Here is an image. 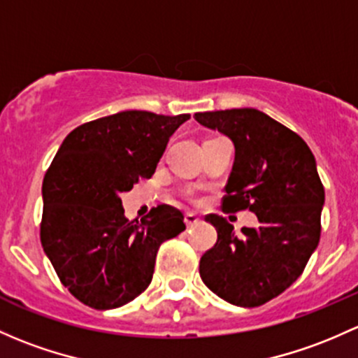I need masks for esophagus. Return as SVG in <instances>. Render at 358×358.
Segmentation results:
<instances>
[{
	"label": "esophagus",
	"instance_id": "esophagus-1",
	"mask_svg": "<svg viewBox=\"0 0 358 358\" xmlns=\"http://www.w3.org/2000/svg\"><path fill=\"white\" fill-rule=\"evenodd\" d=\"M201 223V217L197 216L195 213H185V224L187 227H195V224Z\"/></svg>",
	"mask_w": 358,
	"mask_h": 358
}]
</instances>
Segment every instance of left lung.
Segmentation results:
<instances>
[{
  "mask_svg": "<svg viewBox=\"0 0 358 358\" xmlns=\"http://www.w3.org/2000/svg\"><path fill=\"white\" fill-rule=\"evenodd\" d=\"M194 118L235 145L223 210L248 209L259 220L257 228L236 235L223 216H206L217 242L202 255L199 273L227 302L259 307L295 283L319 245L324 187L315 157L302 137L254 108Z\"/></svg>",
  "mask_w": 358,
  "mask_h": 358,
  "instance_id": "1",
  "label": "left lung"
}]
</instances>
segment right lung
<instances>
[{"label": "right lung", "instance_id": "1", "mask_svg": "<svg viewBox=\"0 0 358 358\" xmlns=\"http://www.w3.org/2000/svg\"><path fill=\"white\" fill-rule=\"evenodd\" d=\"M190 115L120 111L71 130L43 182L41 243L75 299L122 307L149 287L157 248L185 229L171 206L127 220L122 192L150 178L169 137Z\"/></svg>", "mask_w": 358, "mask_h": 358}]
</instances>
